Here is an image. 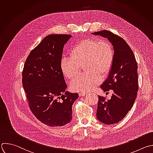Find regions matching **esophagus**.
I'll return each mask as SVG.
<instances>
[{
	"mask_svg": "<svg viewBox=\"0 0 153 153\" xmlns=\"http://www.w3.org/2000/svg\"><path fill=\"white\" fill-rule=\"evenodd\" d=\"M79 96H82L83 97V96H85L86 95V93L85 92H80L79 93Z\"/></svg>",
	"mask_w": 153,
	"mask_h": 153,
	"instance_id": "34e87169",
	"label": "esophagus"
}]
</instances>
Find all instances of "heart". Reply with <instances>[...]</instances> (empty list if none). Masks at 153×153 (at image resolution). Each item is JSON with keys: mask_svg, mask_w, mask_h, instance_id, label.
Segmentation results:
<instances>
[{"mask_svg": "<svg viewBox=\"0 0 153 153\" xmlns=\"http://www.w3.org/2000/svg\"><path fill=\"white\" fill-rule=\"evenodd\" d=\"M71 58H63L61 70L68 79L76 78L84 66L85 74L78 77L70 84L76 92L92 90L102 80L101 75L106 76L110 71L114 59V51L106 40L85 39L74 44L70 50Z\"/></svg>", "mask_w": 153, "mask_h": 153, "instance_id": "1", "label": "heart"}]
</instances>
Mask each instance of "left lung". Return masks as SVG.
I'll return each instance as SVG.
<instances>
[{"instance_id":"obj_1","label":"left lung","mask_w":153,"mask_h":153,"mask_svg":"<svg viewBox=\"0 0 153 153\" xmlns=\"http://www.w3.org/2000/svg\"><path fill=\"white\" fill-rule=\"evenodd\" d=\"M106 38L112 44L114 59L108 77L101 85L104 91L113 90L110 100L98 96L97 118L109 125L121 121L134 105L138 89L137 62L133 51L121 37L108 30L92 33Z\"/></svg>"}]
</instances>
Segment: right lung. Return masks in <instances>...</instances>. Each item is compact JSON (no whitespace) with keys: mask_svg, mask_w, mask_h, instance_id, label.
Returning a JSON list of instances; mask_svg holds the SVG:
<instances>
[{"mask_svg":"<svg viewBox=\"0 0 153 153\" xmlns=\"http://www.w3.org/2000/svg\"><path fill=\"white\" fill-rule=\"evenodd\" d=\"M70 35L51 34L33 49L25 62L22 83L30 110L41 123L61 127L72 120V106L78 93L66 91L61 70L64 45Z\"/></svg>","mask_w":153,"mask_h":153,"instance_id":"1","label":"right lung"}]
</instances>
